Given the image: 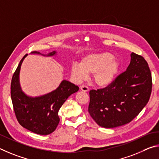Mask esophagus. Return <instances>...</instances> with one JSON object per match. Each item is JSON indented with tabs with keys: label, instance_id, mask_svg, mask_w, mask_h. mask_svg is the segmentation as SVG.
Listing matches in <instances>:
<instances>
[{
	"label": "esophagus",
	"instance_id": "34e87169",
	"mask_svg": "<svg viewBox=\"0 0 159 159\" xmlns=\"http://www.w3.org/2000/svg\"><path fill=\"white\" fill-rule=\"evenodd\" d=\"M80 89L83 91H89V87H87V86L85 85H82L81 87H80Z\"/></svg>",
	"mask_w": 159,
	"mask_h": 159
}]
</instances>
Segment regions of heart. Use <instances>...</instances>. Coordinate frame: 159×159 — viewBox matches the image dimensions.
Listing matches in <instances>:
<instances>
[{
	"instance_id": "b5f03b06",
	"label": "heart",
	"mask_w": 159,
	"mask_h": 159,
	"mask_svg": "<svg viewBox=\"0 0 159 159\" xmlns=\"http://www.w3.org/2000/svg\"><path fill=\"white\" fill-rule=\"evenodd\" d=\"M120 63L109 52L91 54L82 58L80 63L71 66V75L77 82L87 79L89 74H93V82L98 87L110 84L118 73Z\"/></svg>"
}]
</instances>
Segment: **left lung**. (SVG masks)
Wrapping results in <instances>:
<instances>
[{
	"label": "left lung",
	"mask_w": 159,
	"mask_h": 159,
	"mask_svg": "<svg viewBox=\"0 0 159 159\" xmlns=\"http://www.w3.org/2000/svg\"><path fill=\"white\" fill-rule=\"evenodd\" d=\"M126 71L106 87L89 91V112L100 126H123L136 117L148 102L152 73L143 57L133 52Z\"/></svg>",
	"instance_id": "1"
}]
</instances>
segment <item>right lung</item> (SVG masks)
I'll use <instances>...</instances> for the list:
<instances>
[{
  "label": "right lung",
  "instance_id": "obj_1",
  "mask_svg": "<svg viewBox=\"0 0 159 159\" xmlns=\"http://www.w3.org/2000/svg\"><path fill=\"white\" fill-rule=\"evenodd\" d=\"M40 54L39 52H33ZM52 52L48 57L55 54ZM26 54L21 58L12 77L10 94L14 112L21 126L39 135H49L54 131L59 123L58 110L67 98L79 90V87L63 80L57 89L47 95L30 98L22 92L19 83L21 65Z\"/></svg>",
  "mask_w": 159,
  "mask_h": 159
}]
</instances>
